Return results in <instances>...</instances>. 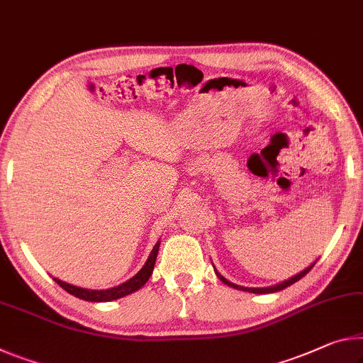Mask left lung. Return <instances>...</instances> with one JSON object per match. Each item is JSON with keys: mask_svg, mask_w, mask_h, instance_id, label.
I'll return each mask as SVG.
<instances>
[{"mask_svg": "<svg viewBox=\"0 0 363 363\" xmlns=\"http://www.w3.org/2000/svg\"><path fill=\"white\" fill-rule=\"evenodd\" d=\"M313 264H315V263H312L308 268H306V269H303V272H301V273L296 274V276H292V278H289L287 281H283V283H279V284H276V286H272V287H244V286H238V284L231 283V281H228L226 278H223V276H221L220 273H218L216 269H215V273L218 274V278H220L224 284L231 286V287H234V289L247 291V292H254V294H269V292H278V291H281V289H284V287H287V286L297 283L298 279L303 278V276H306V274L310 272V269L313 268Z\"/></svg>", "mask_w": 363, "mask_h": 363, "instance_id": "obj_1", "label": "left lung"}]
</instances>
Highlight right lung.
<instances>
[{
    "label": "right lung",
    "mask_w": 363,
    "mask_h": 363,
    "mask_svg": "<svg viewBox=\"0 0 363 363\" xmlns=\"http://www.w3.org/2000/svg\"><path fill=\"white\" fill-rule=\"evenodd\" d=\"M158 249H160V240L157 244H155L153 250L150 257H148V260L143 264L142 269L135 276H132L129 281H125V283L119 284L116 287H111V289H101V291H95V289H84V287H77V286H72V284H67L65 281L53 278L57 284H60L62 289L67 291L69 294L76 296L79 298H82V301H87V302H109V301H116V298H121L124 296H129L132 292L139 291L140 287L147 283L148 278H150L152 273H153V267H155V262H157V255H158Z\"/></svg>",
    "instance_id": "obj_1"
}]
</instances>
